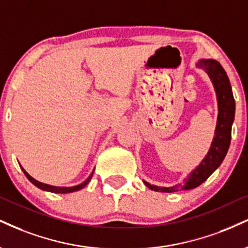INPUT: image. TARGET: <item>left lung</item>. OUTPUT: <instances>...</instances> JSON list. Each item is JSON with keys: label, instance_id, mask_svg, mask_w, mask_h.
I'll return each mask as SVG.
<instances>
[{"label": "left lung", "instance_id": "left-lung-1", "mask_svg": "<svg viewBox=\"0 0 248 248\" xmlns=\"http://www.w3.org/2000/svg\"><path fill=\"white\" fill-rule=\"evenodd\" d=\"M196 67L202 68L210 77L215 88L218 104V116H217L216 129L215 136L211 142L210 149L205 155L200 165L194 169L184 180V184L175 185L172 187H159L155 186L143 181L148 188L155 192L171 193L178 190H188L198 187L204 183L208 178L213 174V172L222 164L226 154H228L230 142H231V128L234 120L235 104L232 94L231 84L225 70L220 65L218 61L213 59H202L196 63Z\"/></svg>", "mask_w": 248, "mask_h": 248}]
</instances>
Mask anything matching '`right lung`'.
<instances>
[{"label": "right lung", "mask_w": 248, "mask_h": 248, "mask_svg": "<svg viewBox=\"0 0 248 248\" xmlns=\"http://www.w3.org/2000/svg\"><path fill=\"white\" fill-rule=\"evenodd\" d=\"M20 168H22V166H20ZM22 170H23L24 174L26 175V178H28L29 180L31 181V183L34 185L35 187H38V188H40V189H43V190H47V192H50V193H59V194H64V193H73V192H76V190H79V189L84 188V187L86 186V185L89 184V181L91 180V178H92V174H93V171H92L91 174L89 175V178L86 179L85 181H83L82 184L77 185V186H73V187H58V186H52V185H47V184L40 183V181L35 180L34 178H32L31 175H30L29 173L26 172L25 170H24L23 168H22Z\"/></svg>", "instance_id": "obj_1"}]
</instances>
